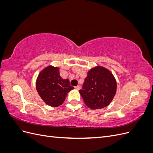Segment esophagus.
Masks as SVG:
<instances>
[{"label":"esophagus","instance_id":"1","mask_svg":"<svg viewBox=\"0 0 153 153\" xmlns=\"http://www.w3.org/2000/svg\"><path fill=\"white\" fill-rule=\"evenodd\" d=\"M81 87H81V85H77V86H76V87H75V89H77V90H79V89H81Z\"/></svg>","mask_w":153,"mask_h":153}]
</instances>
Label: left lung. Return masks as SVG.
<instances>
[{"label": "left lung", "mask_w": 153, "mask_h": 153, "mask_svg": "<svg viewBox=\"0 0 153 153\" xmlns=\"http://www.w3.org/2000/svg\"><path fill=\"white\" fill-rule=\"evenodd\" d=\"M117 83L112 73L98 66L88 72L82 89L79 91L85 105L92 110L108 106L116 92Z\"/></svg>", "instance_id": "8db88e82"}]
</instances>
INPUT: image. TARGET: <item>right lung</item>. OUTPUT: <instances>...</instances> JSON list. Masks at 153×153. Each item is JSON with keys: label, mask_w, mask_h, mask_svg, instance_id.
I'll use <instances>...</instances> for the list:
<instances>
[{"label": "right lung", "mask_w": 153, "mask_h": 153, "mask_svg": "<svg viewBox=\"0 0 153 153\" xmlns=\"http://www.w3.org/2000/svg\"><path fill=\"white\" fill-rule=\"evenodd\" d=\"M59 68L52 66L45 68L36 80V89L45 103L57 107L63 103L67 94L74 87L68 79L59 75Z\"/></svg>", "instance_id": "add662e5"}]
</instances>
